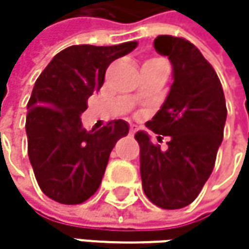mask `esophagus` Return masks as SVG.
<instances>
[{"label":"esophagus","instance_id":"34e87169","mask_svg":"<svg viewBox=\"0 0 249 249\" xmlns=\"http://www.w3.org/2000/svg\"><path fill=\"white\" fill-rule=\"evenodd\" d=\"M135 131H137V128H135L134 125H131V126H129V135H134Z\"/></svg>","mask_w":249,"mask_h":249}]
</instances>
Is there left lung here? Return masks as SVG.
<instances>
[{
  "mask_svg": "<svg viewBox=\"0 0 249 249\" xmlns=\"http://www.w3.org/2000/svg\"><path fill=\"white\" fill-rule=\"evenodd\" d=\"M154 49L172 62L173 83L160 111L145 125L170 140L163 150L147 132L135 134L140 172L144 193L156 206L180 209L197 197L215 167L226 104L215 69L195 44L159 36Z\"/></svg>",
  "mask_w": 249,
  "mask_h": 249,
  "instance_id": "left-lung-1",
  "label": "left lung"
}]
</instances>
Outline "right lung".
Instances as JSON below:
<instances>
[{
    "label": "right lung",
    "mask_w": 249,
    "mask_h": 249,
    "mask_svg": "<svg viewBox=\"0 0 249 249\" xmlns=\"http://www.w3.org/2000/svg\"><path fill=\"white\" fill-rule=\"evenodd\" d=\"M137 47L71 46L57 53L34 83L27 104L28 159L41 192L63 205H79L99 187L109 154L129 126L123 120L86 131L80 115L98 92L107 68Z\"/></svg>",
    "instance_id": "add662e5"
}]
</instances>
